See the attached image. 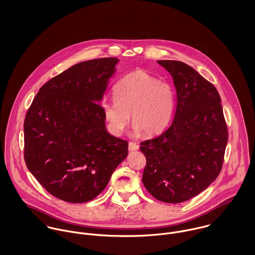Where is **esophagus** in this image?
<instances>
[{"instance_id":"1","label":"esophagus","mask_w":255,"mask_h":255,"mask_svg":"<svg viewBox=\"0 0 255 255\" xmlns=\"http://www.w3.org/2000/svg\"><path fill=\"white\" fill-rule=\"evenodd\" d=\"M139 149V146L135 142H129L128 143V150L129 151H136Z\"/></svg>"}]
</instances>
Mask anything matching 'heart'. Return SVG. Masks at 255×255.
<instances>
[{"label":"heart","instance_id":"1","mask_svg":"<svg viewBox=\"0 0 255 255\" xmlns=\"http://www.w3.org/2000/svg\"><path fill=\"white\" fill-rule=\"evenodd\" d=\"M175 106L176 90L170 82L137 71L116 84L114 100L103 102L102 112L113 135H121L128 127L130 114L137 131L156 135L170 124Z\"/></svg>","mask_w":255,"mask_h":255}]
</instances>
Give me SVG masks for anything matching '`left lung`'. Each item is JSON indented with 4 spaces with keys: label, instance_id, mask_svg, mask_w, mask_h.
Segmentation results:
<instances>
[{
    "label": "left lung",
    "instance_id": "left-lung-1",
    "mask_svg": "<svg viewBox=\"0 0 255 255\" xmlns=\"http://www.w3.org/2000/svg\"><path fill=\"white\" fill-rule=\"evenodd\" d=\"M174 80L177 107L167 130L140 143L146 157L142 182L166 203L196 196L221 172L228 129L215 86L179 61H158Z\"/></svg>",
    "mask_w": 255,
    "mask_h": 255
}]
</instances>
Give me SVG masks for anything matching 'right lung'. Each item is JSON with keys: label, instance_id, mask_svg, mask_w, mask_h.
<instances>
[{"label": "right lung", "instance_id": "add662e5", "mask_svg": "<svg viewBox=\"0 0 255 255\" xmlns=\"http://www.w3.org/2000/svg\"><path fill=\"white\" fill-rule=\"evenodd\" d=\"M117 58L78 63L46 82L24 120V160L55 197L83 203L107 186L128 143L106 129L99 104Z\"/></svg>", "mask_w": 255, "mask_h": 255}]
</instances>
